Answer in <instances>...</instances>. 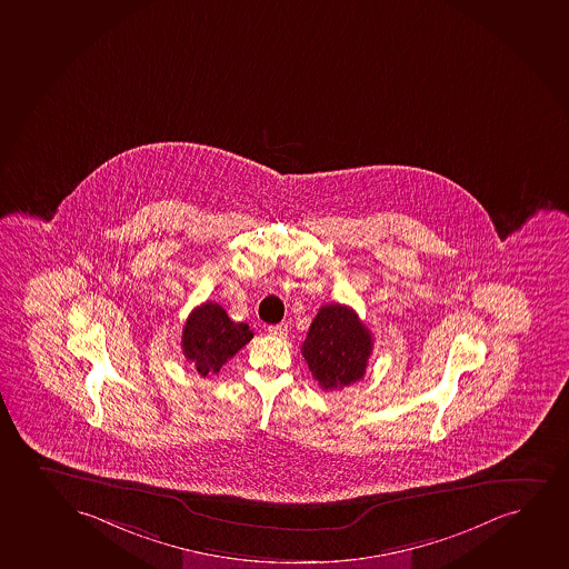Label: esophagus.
<instances>
[{"instance_id": "34e87169", "label": "esophagus", "mask_w": 569, "mask_h": 569, "mask_svg": "<svg viewBox=\"0 0 569 569\" xmlns=\"http://www.w3.org/2000/svg\"><path fill=\"white\" fill-rule=\"evenodd\" d=\"M268 333L274 337H286L288 335V323H276V326H268Z\"/></svg>"}]
</instances>
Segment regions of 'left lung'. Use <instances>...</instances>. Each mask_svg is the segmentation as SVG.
Segmentation results:
<instances>
[{"label":"left lung","mask_w":569,"mask_h":569,"mask_svg":"<svg viewBox=\"0 0 569 569\" xmlns=\"http://www.w3.org/2000/svg\"><path fill=\"white\" fill-rule=\"evenodd\" d=\"M373 341L352 308L326 305L310 323L301 352L323 390H337L363 379Z\"/></svg>","instance_id":"obj_1"}]
</instances>
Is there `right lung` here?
I'll list each match as a JSON object with an SVG mask.
<instances>
[{"mask_svg":"<svg viewBox=\"0 0 569 569\" xmlns=\"http://www.w3.org/2000/svg\"><path fill=\"white\" fill-rule=\"evenodd\" d=\"M253 339L248 323H236L217 302H203L188 316L182 329V355L201 377H213Z\"/></svg>","mask_w":569,"mask_h":569,"instance_id":"obj_1","label":"right lung"}]
</instances>
